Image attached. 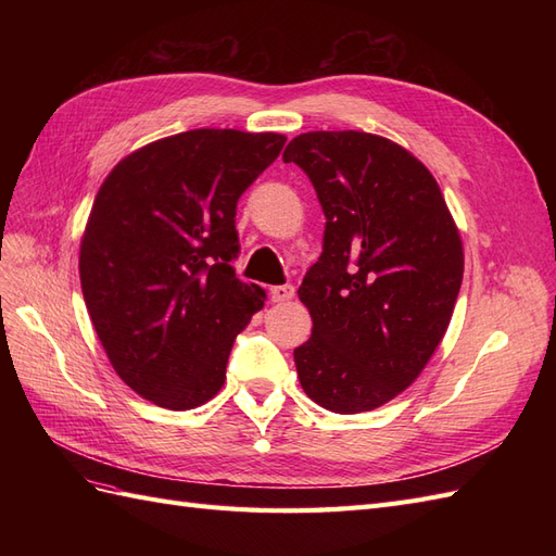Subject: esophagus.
<instances>
[{
  "mask_svg": "<svg viewBox=\"0 0 556 556\" xmlns=\"http://www.w3.org/2000/svg\"><path fill=\"white\" fill-rule=\"evenodd\" d=\"M268 296H271V301H276V304H285V301L294 299V288L292 285H276V288L268 290Z\"/></svg>",
  "mask_w": 556,
  "mask_h": 556,
  "instance_id": "obj_1",
  "label": "esophagus"
}]
</instances>
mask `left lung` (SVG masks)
I'll return each instance as SVG.
<instances>
[{
    "label": "left lung",
    "mask_w": 556,
    "mask_h": 556,
    "mask_svg": "<svg viewBox=\"0 0 556 556\" xmlns=\"http://www.w3.org/2000/svg\"><path fill=\"white\" fill-rule=\"evenodd\" d=\"M282 160L304 169L327 217L299 288L313 317L294 350L299 382L331 413L374 410L443 341L464 278L459 229L427 166L384 137L299 134Z\"/></svg>",
    "instance_id": "8db88e82"
}]
</instances>
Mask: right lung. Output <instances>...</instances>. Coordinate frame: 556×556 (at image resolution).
Listing matches in <instances>:
<instances>
[{"label":"right lung","instance_id":"right-lung-1","mask_svg":"<svg viewBox=\"0 0 556 556\" xmlns=\"http://www.w3.org/2000/svg\"><path fill=\"white\" fill-rule=\"evenodd\" d=\"M282 134L190 129L117 162L80 239V288L115 374L143 399L190 410L225 384L237 333L264 306L241 282L239 197Z\"/></svg>","mask_w":556,"mask_h":556}]
</instances>
